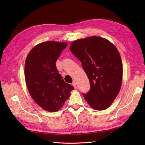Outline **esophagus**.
<instances>
[{"label":"esophagus","mask_w":145,"mask_h":145,"mask_svg":"<svg viewBox=\"0 0 145 145\" xmlns=\"http://www.w3.org/2000/svg\"><path fill=\"white\" fill-rule=\"evenodd\" d=\"M72 85V86H74V88H75V89H76V88H77V84H76V83L75 82H73Z\"/></svg>","instance_id":"34e87169"}]
</instances>
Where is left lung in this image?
<instances>
[{
    "mask_svg": "<svg viewBox=\"0 0 145 145\" xmlns=\"http://www.w3.org/2000/svg\"><path fill=\"white\" fill-rule=\"evenodd\" d=\"M79 60L90 83L88 93H82L96 110L109 107L121 88L123 67L120 55L109 40L93 36L79 39L70 46Z\"/></svg>",
    "mask_w": 145,
    "mask_h": 145,
    "instance_id": "1",
    "label": "left lung"
}]
</instances>
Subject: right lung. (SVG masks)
<instances>
[{
    "label": "right lung",
    "instance_id": "1",
    "mask_svg": "<svg viewBox=\"0 0 145 145\" xmlns=\"http://www.w3.org/2000/svg\"><path fill=\"white\" fill-rule=\"evenodd\" d=\"M66 42L48 41L31 50L25 64V76L29 93L41 108L56 112L62 107L74 89L59 73L56 61L67 46Z\"/></svg>",
    "mask_w": 145,
    "mask_h": 145
}]
</instances>
